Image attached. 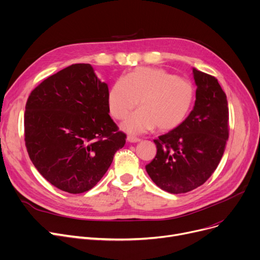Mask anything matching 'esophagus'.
<instances>
[{"mask_svg": "<svg viewBox=\"0 0 260 260\" xmlns=\"http://www.w3.org/2000/svg\"><path fill=\"white\" fill-rule=\"evenodd\" d=\"M127 141L131 142V143H137V142H139L141 140L139 138H137V137H134V136H128Z\"/></svg>", "mask_w": 260, "mask_h": 260, "instance_id": "1", "label": "esophagus"}]
</instances>
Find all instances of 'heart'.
Instances as JSON below:
<instances>
[{"label":"heart","instance_id":"b5f03b06","mask_svg":"<svg viewBox=\"0 0 260 260\" xmlns=\"http://www.w3.org/2000/svg\"><path fill=\"white\" fill-rule=\"evenodd\" d=\"M194 98L195 89L188 80L163 68L138 67L115 82L108 93V108L115 119L123 120L140 104L122 128L131 134L145 133L156 126L166 132L184 121Z\"/></svg>","mask_w":260,"mask_h":260}]
</instances>
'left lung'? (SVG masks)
<instances>
[{
  "label": "left lung",
  "mask_w": 260,
  "mask_h": 260,
  "mask_svg": "<svg viewBox=\"0 0 260 260\" xmlns=\"http://www.w3.org/2000/svg\"><path fill=\"white\" fill-rule=\"evenodd\" d=\"M196 101L188 117L154 142L157 154L145 166L163 190L183 194L206 182L217 169L229 139L226 94L215 77L193 68Z\"/></svg>",
  "instance_id": "left-lung-1"
}]
</instances>
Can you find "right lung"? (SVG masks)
<instances>
[{"label": "right lung", "mask_w": 260, "mask_h": 260, "mask_svg": "<svg viewBox=\"0 0 260 260\" xmlns=\"http://www.w3.org/2000/svg\"><path fill=\"white\" fill-rule=\"evenodd\" d=\"M108 87L90 64H73L39 84L27 99V153L44 178L64 192L84 193L111 167L126 135L109 116Z\"/></svg>", "instance_id": "obj_1"}]
</instances>
